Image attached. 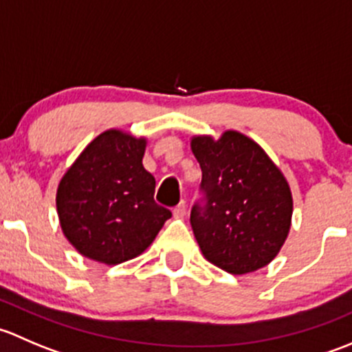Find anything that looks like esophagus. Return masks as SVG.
Wrapping results in <instances>:
<instances>
[{
  "label": "esophagus",
  "mask_w": 352,
  "mask_h": 352,
  "mask_svg": "<svg viewBox=\"0 0 352 352\" xmlns=\"http://www.w3.org/2000/svg\"><path fill=\"white\" fill-rule=\"evenodd\" d=\"M186 212H187L186 201H180V204L173 209V216H175V218H184V216H186Z\"/></svg>",
  "instance_id": "obj_1"
}]
</instances>
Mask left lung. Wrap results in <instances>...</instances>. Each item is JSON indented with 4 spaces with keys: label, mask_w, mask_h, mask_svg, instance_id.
Listing matches in <instances>:
<instances>
[{
    "label": "left lung",
    "mask_w": 352,
    "mask_h": 352,
    "mask_svg": "<svg viewBox=\"0 0 352 352\" xmlns=\"http://www.w3.org/2000/svg\"><path fill=\"white\" fill-rule=\"evenodd\" d=\"M202 170L204 204L190 211L202 255L230 274H248L274 261L291 228L289 184L269 155L239 131L190 138Z\"/></svg>",
    "instance_id": "left-lung-1"
}]
</instances>
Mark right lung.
<instances>
[{
    "label": "right lung",
    "instance_id": "add662e5",
    "mask_svg": "<svg viewBox=\"0 0 352 352\" xmlns=\"http://www.w3.org/2000/svg\"><path fill=\"white\" fill-rule=\"evenodd\" d=\"M146 138L107 129L87 144L59 180V225L83 257L117 265L143 254L168 209L155 202V177L143 166Z\"/></svg>",
    "mask_w": 352,
    "mask_h": 352
}]
</instances>
